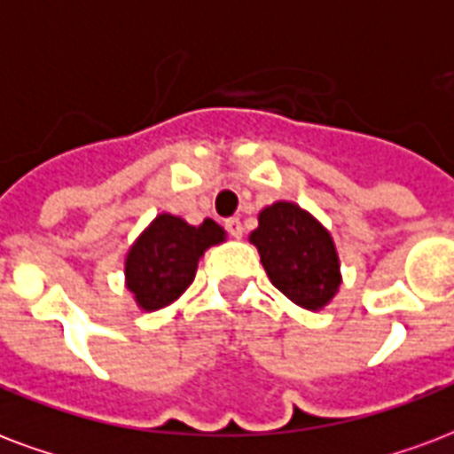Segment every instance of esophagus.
<instances>
[{
	"instance_id": "esophagus-1",
	"label": "esophagus",
	"mask_w": 454,
	"mask_h": 454,
	"mask_svg": "<svg viewBox=\"0 0 454 454\" xmlns=\"http://www.w3.org/2000/svg\"><path fill=\"white\" fill-rule=\"evenodd\" d=\"M226 231H228V236L236 238V240H240V238H243V233H245V228H243V223H240V218H228Z\"/></svg>"
}]
</instances>
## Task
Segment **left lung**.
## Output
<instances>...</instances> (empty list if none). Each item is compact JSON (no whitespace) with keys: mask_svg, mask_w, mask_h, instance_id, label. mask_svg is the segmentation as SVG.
<instances>
[{"mask_svg":"<svg viewBox=\"0 0 454 454\" xmlns=\"http://www.w3.org/2000/svg\"><path fill=\"white\" fill-rule=\"evenodd\" d=\"M262 267L281 294L305 310L330 303L341 284L337 247L315 218L291 201L260 211V226L250 233Z\"/></svg>","mask_w":454,"mask_h":454,"instance_id":"8db88e82","label":"left lung"}]
</instances>
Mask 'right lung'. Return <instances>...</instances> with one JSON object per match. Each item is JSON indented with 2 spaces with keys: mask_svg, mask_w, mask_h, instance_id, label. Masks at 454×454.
Here are the masks:
<instances>
[{
  "mask_svg": "<svg viewBox=\"0 0 454 454\" xmlns=\"http://www.w3.org/2000/svg\"><path fill=\"white\" fill-rule=\"evenodd\" d=\"M223 236V228L211 218L201 226H190L170 214L153 218L124 262L127 288L139 308L159 310L173 303L194 281L204 250L221 243Z\"/></svg>",
  "mask_w": 454,
  "mask_h": 454,
  "instance_id": "right-lung-1",
  "label": "right lung"
}]
</instances>
